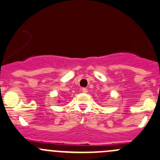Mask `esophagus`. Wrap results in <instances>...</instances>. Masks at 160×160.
<instances>
[{"instance_id":"esophagus-1","label":"esophagus","mask_w":160,"mask_h":160,"mask_svg":"<svg viewBox=\"0 0 160 160\" xmlns=\"http://www.w3.org/2000/svg\"><path fill=\"white\" fill-rule=\"evenodd\" d=\"M82 92L87 93V92H88V89H87V88H82Z\"/></svg>"}]
</instances>
